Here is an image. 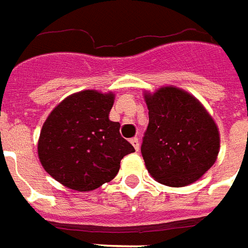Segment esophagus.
<instances>
[{
	"instance_id": "obj_1",
	"label": "esophagus",
	"mask_w": 248,
	"mask_h": 248,
	"mask_svg": "<svg viewBox=\"0 0 248 248\" xmlns=\"http://www.w3.org/2000/svg\"><path fill=\"white\" fill-rule=\"evenodd\" d=\"M131 144L133 145V148H135L136 151H139V149H140V141H139V139H137V137H133V139H131Z\"/></svg>"
}]
</instances>
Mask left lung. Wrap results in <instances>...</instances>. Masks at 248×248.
<instances>
[{
  "label": "left lung",
  "instance_id": "left-lung-1",
  "mask_svg": "<svg viewBox=\"0 0 248 248\" xmlns=\"http://www.w3.org/2000/svg\"><path fill=\"white\" fill-rule=\"evenodd\" d=\"M149 124L141 155L151 176L166 186L190 185L214 165L219 132L196 97L177 87L145 93Z\"/></svg>",
  "mask_w": 248,
  "mask_h": 248
}]
</instances>
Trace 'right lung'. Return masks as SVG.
I'll return each mask as SVG.
<instances>
[{"instance_id":"right-lung-1","label":"right lung","mask_w":248,"mask_h":248,"mask_svg":"<svg viewBox=\"0 0 248 248\" xmlns=\"http://www.w3.org/2000/svg\"><path fill=\"white\" fill-rule=\"evenodd\" d=\"M115 95L86 90L59 103L43 124L38 156L48 174L72 190L90 191L116 177L135 148L109 120Z\"/></svg>"}]
</instances>
